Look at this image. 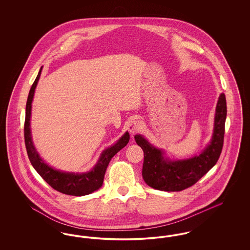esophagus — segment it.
<instances>
[{
    "label": "esophagus",
    "instance_id": "esophagus-1",
    "mask_svg": "<svg viewBox=\"0 0 250 250\" xmlns=\"http://www.w3.org/2000/svg\"><path fill=\"white\" fill-rule=\"evenodd\" d=\"M142 127H143V123L140 120H132L127 125V129L132 134L139 132L142 129Z\"/></svg>",
    "mask_w": 250,
    "mask_h": 250
}]
</instances>
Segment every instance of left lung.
I'll use <instances>...</instances> for the list:
<instances>
[{"label":"left lung","instance_id":"obj_1","mask_svg":"<svg viewBox=\"0 0 250 250\" xmlns=\"http://www.w3.org/2000/svg\"><path fill=\"white\" fill-rule=\"evenodd\" d=\"M227 116L226 97L221 94L215 108L214 133L207 147L199 155L188 159L171 161L164 152L151 145L142 135L135 141L144 153L143 177L151 188L162 191H182L195 185L216 164L224 143Z\"/></svg>","mask_w":250,"mask_h":250}]
</instances>
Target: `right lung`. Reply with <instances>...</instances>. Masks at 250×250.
Instances as JSON below:
<instances>
[{"instance_id": "right-lung-1", "label": "right lung", "mask_w": 250, "mask_h": 250, "mask_svg": "<svg viewBox=\"0 0 250 250\" xmlns=\"http://www.w3.org/2000/svg\"><path fill=\"white\" fill-rule=\"evenodd\" d=\"M42 66L40 71L36 77L35 83L32 85L30 93L28 95L26 103V115L24 123V140L25 146L27 150L28 157L39 175L44 179L48 185L55 190L61 193L71 195V196H84L91 194L92 192L97 190L102 187L105 172L107 165L111 158L123 149L129 142V133L125 132L124 136L120 139L114 145L103 151L100 155L99 160L97 161L91 171L85 173H73V172H63L53 167L48 166L42 158L39 156L36 151L34 143L32 141L31 128H30V120H31V110H32V101L35 95L36 85L39 81L41 75Z\"/></svg>"}]
</instances>
